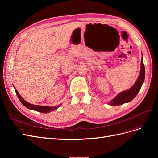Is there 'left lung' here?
Returning a JSON list of instances; mask_svg holds the SVG:
<instances>
[{
	"instance_id": "left-lung-1",
	"label": "left lung",
	"mask_w": 158,
	"mask_h": 158,
	"mask_svg": "<svg viewBox=\"0 0 158 158\" xmlns=\"http://www.w3.org/2000/svg\"><path fill=\"white\" fill-rule=\"evenodd\" d=\"M144 78L145 67L142 58L140 74L138 76V78L136 81L135 84L130 89L119 93L112 100L108 102V104L110 105V106H119V105H122L125 103L131 102L136 96L138 93L139 92V91L142 87V85L144 83Z\"/></svg>"
}]
</instances>
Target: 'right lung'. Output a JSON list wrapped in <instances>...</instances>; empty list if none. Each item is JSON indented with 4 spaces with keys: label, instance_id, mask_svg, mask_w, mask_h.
Returning <instances> with one entry per match:
<instances>
[{
    "label": "right lung",
    "instance_id": "right-lung-1",
    "mask_svg": "<svg viewBox=\"0 0 158 158\" xmlns=\"http://www.w3.org/2000/svg\"><path fill=\"white\" fill-rule=\"evenodd\" d=\"M14 89H15V92L16 93L17 96L20 100V102L24 106L26 107H27V109H31L33 110V111H36L38 112H41L43 113H50L55 111V110L58 109L60 106V105H59V106H56L55 107H48V106H37V105H33V104H31L30 103H28L27 102H26L24 99L22 98V97L18 92V91L16 90V89L14 88Z\"/></svg>",
    "mask_w": 158,
    "mask_h": 158
}]
</instances>
